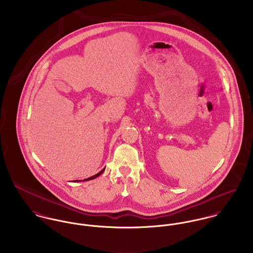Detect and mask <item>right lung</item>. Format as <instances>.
I'll use <instances>...</instances> for the list:
<instances>
[{
	"label": "right lung",
	"mask_w": 253,
	"mask_h": 253,
	"mask_svg": "<svg viewBox=\"0 0 253 253\" xmlns=\"http://www.w3.org/2000/svg\"><path fill=\"white\" fill-rule=\"evenodd\" d=\"M104 169H102L100 172H98L97 174H95V175H93V176H91V177H89V178H87V179H84V180H91V179H94V178H96L97 176H99L101 173H103V171H104Z\"/></svg>",
	"instance_id": "obj_1"
}]
</instances>
